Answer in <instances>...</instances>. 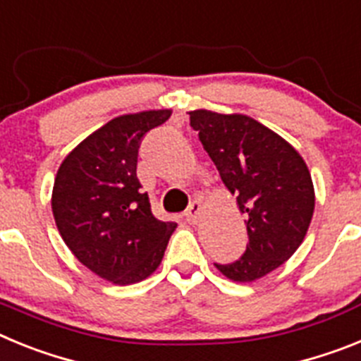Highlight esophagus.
Returning a JSON list of instances; mask_svg holds the SVG:
<instances>
[{
	"instance_id": "1",
	"label": "esophagus",
	"mask_w": 361,
	"mask_h": 361,
	"mask_svg": "<svg viewBox=\"0 0 361 361\" xmlns=\"http://www.w3.org/2000/svg\"><path fill=\"white\" fill-rule=\"evenodd\" d=\"M200 214H202V203H200L198 200H194V202H190L189 209L185 211V218H187V221H190V224H198Z\"/></svg>"
}]
</instances>
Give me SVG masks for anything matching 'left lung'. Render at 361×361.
<instances>
[{"instance_id":"8db88e82","label":"left lung","mask_w":361,"mask_h":361,"mask_svg":"<svg viewBox=\"0 0 361 361\" xmlns=\"http://www.w3.org/2000/svg\"><path fill=\"white\" fill-rule=\"evenodd\" d=\"M190 127L245 214L249 243L240 259L216 263L228 280L255 281L302 245L314 212L311 172L298 150L243 114L189 112Z\"/></svg>"}]
</instances>
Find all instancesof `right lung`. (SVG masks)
Here are the masks:
<instances>
[{"mask_svg": "<svg viewBox=\"0 0 361 361\" xmlns=\"http://www.w3.org/2000/svg\"><path fill=\"white\" fill-rule=\"evenodd\" d=\"M171 111L118 116L85 137L59 165L52 212L72 255L116 285L145 280L161 263L176 224L150 211L136 176L143 136Z\"/></svg>", "mask_w": 361, "mask_h": 361, "instance_id": "1", "label": "right lung"}]
</instances>
